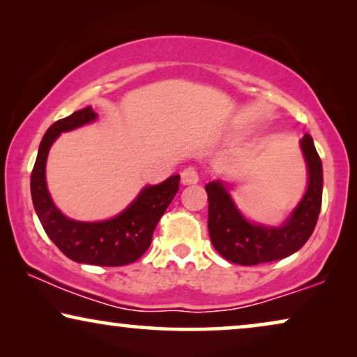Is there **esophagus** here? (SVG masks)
<instances>
[{
	"label": "esophagus",
	"instance_id": "obj_1",
	"mask_svg": "<svg viewBox=\"0 0 357 357\" xmlns=\"http://www.w3.org/2000/svg\"><path fill=\"white\" fill-rule=\"evenodd\" d=\"M180 177H182V183L183 185H193L197 183L199 180V175H198V170L193 167V165H188V167H185L182 170V174H180Z\"/></svg>",
	"mask_w": 357,
	"mask_h": 357
}]
</instances>
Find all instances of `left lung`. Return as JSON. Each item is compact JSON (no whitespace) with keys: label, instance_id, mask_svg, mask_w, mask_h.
Returning a JSON list of instances; mask_svg holds the SVG:
<instances>
[{"label":"left lung","instance_id":"obj_1","mask_svg":"<svg viewBox=\"0 0 357 357\" xmlns=\"http://www.w3.org/2000/svg\"><path fill=\"white\" fill-rule=\"evenodd\" d=\"M309 169V187L282 227L250 224L238 213L222 183L211 182L208 193V231L219 255L237 265H260L281 260L304 247L314 232L321 208L324 170L310 135L301 141Z\"/></svg>","mask_w":357,"mask_h":357}]
</instances>
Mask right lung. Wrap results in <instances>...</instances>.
<instances>
[{
    "label": "right lung",
    "instance_id": "obj_1",
    "mask_svg": "<svg viewBox=\"0 0 357 357\" xmlns=\"http://www.w3.org/2000/svg\"><path fill=\"white\" fill-rule=\"evenodd\" d=\"M96 116V112L87 107L55 121L47 130L31 175L32 202L43 231L73 261L97 266H123L138 260L149 248L155 226L178 192L180 175H172L162 183L146 187L123 213L109 221L79 222L63 216L47 190L48 151L58 135L89 123Z\"/></svg>",
    "mask_w": 357,
    "mask_h": 357
}]
</instances>
